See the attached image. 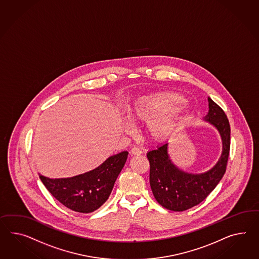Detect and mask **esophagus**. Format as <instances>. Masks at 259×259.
I'll list each match as a JSON object with an SVG mask.
<instances>
[{
  "mask_svg": "<svg viewBox=\"0 0 259 259\" xmlns=\"http://www.w3.org/2000/svg\"><path fill=\"white\" fill-rule=\"evenodd\" d=\"M131 153H132L133 155H137V156H138V155H141V154H142V150L140 149L138 146H134V147L132 148Z\"/></svg>",
  "mask_w": 259,
  "mask_h": 259,
  "instance_id": "esophagus-1",
  "label": "esophagus"
}]
</instances>
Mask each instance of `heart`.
<instances>
[{
    "mask_svg": "<svg viewBox=\"0 0 259 259\" xmlns=\"http://www.w3.org/2000/svg\"><path fill=\"white\" fill-rule=\"evenodd\" d=\"M181 100L178 94H151L134 100L127 107L126 113L133 121L147 122L149 137L159 142L171 136L182 119L186 106Z\"/></svg>",
    "mask_w": 259,
    "mask_h": 259,
    "instance_id": "b5f03b06",
    "label": "heart"
}]
</instances>
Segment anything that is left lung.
Listing matches in <instances>:
<instances>
[{
    "instance_id": "8db88e82",
    "label": "left lung",
    "mask_w": 259,
    "mask_h": 259,
    "mask_svg": "<svg viewBox=\"0 0 259 259\" xmlns=\"http://www.w3.org/2000/svg\"><path fill=\"white\" fill-rule=\"evenodd\" d=\"M208 113L204 120L219 132L223 151L218 162L202 174L184 172L172 163L168 154V143L147 152L150 163L149 182L154 197L160 206L172 211H184L206 199L226 172L230 150V125L226 113L210 98Z\"/></svg>"
}]
</instances>
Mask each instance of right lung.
Wrapping results in <instances>:
<instances>
[{"mask_svg": "<svg viewBox=\"0 0 259 259\" xmlns=\"http://www.w3.org/2000/svg\"><path fill=\"white\" fill-rule=\"evenodd\" d=\"M127 155V151H122L111 156L92 171L72 178L50 179L39 174V179L53 197L69 209L93 212L109 198Z\"/></svg>", "mask_w": 259, "mask_h": 259, "instance_id": "1", "label": "right lung"}]
</instances>
